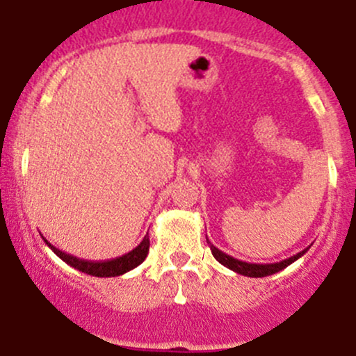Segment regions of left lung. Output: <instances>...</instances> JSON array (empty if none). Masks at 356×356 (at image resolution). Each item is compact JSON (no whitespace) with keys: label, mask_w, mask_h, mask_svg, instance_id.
I'll return each instance as SVG.
<instances>
[{"label":"left lung","mask_w":356,"mask_h":356,"mask_svg":"<svg viewBox=\"0 0 356 356\" xmlns=\"http://www.w3.org/2000/svg\"><path fill=\"white\" fill-rule=\"evenodd\" d=\"M207 243H209L210 250H212V255L217 259V261L220 262L222 266H226V268H229L231 271H234V273L238 275H243V277H250V278H262V277H270V275H275L278 273V271L285 270L287 266H291L292 262L298 261L299 257H302V255L308 252V248H305V250H301L299 254L292 255V257L289 259H284V261L280 262H270V264H255V262H245V261H238V259L231 257V255L224 254L222 250H219L217 247H213L212 243H210L209 240H207Z\"/></svg>","instance_id":"1"}]
</instances>
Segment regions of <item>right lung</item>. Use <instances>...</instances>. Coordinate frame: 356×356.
<instances>
[{
	"label": "right lung",
	"instance_id": "1",
	"mask_svg": "<svg viewBox=\"0 0 356 356\" xmlns=\"http://www.w3.org/2000/svg\"><path fill=\"white\" fill-rule=\"evenodd\" d=\"M44 243L54 250V254H57L58 257L64 262H67L71 268L79 270L81 273L92 275V277H101V278H109V277H120V275H125L127 271L134 270L140 262H144V259L147 257V252H149V236H144L143 241L137 245L134 250H130L129 254L122 255V257L111 259V261H85V259H79L76 255L65 254V252L58 250L48 240H44Z\"/></svg>",
	"mask_w": 356,
	"mask_h": 356
}]
</instances>
